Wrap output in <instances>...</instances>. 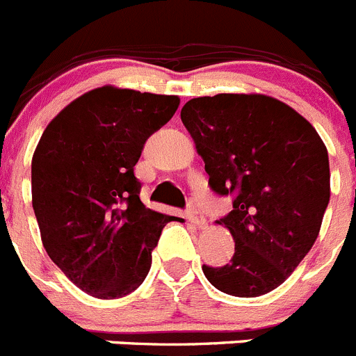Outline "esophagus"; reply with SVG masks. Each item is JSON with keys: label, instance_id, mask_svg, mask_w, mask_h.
<instances>
[{"label": "esophagus", "instance_id": "obj_1", "mask_svg": "<svg viewBox=\"0 0 356 356\" xmlns=\"http://www.w3.org/2000/svg\"><path fill=\"white\" fill-rule=\"evenodd\" d=\"M187 218H188V222L195 224L197 227H204V224H207V218L201 215V211L197 210V208L194 207V204H191L187 210Z\"/></svg>", "mask_w": 356, "mask_h": 356}]
</instances>
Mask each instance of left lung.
Instances as JSON below:
<instances>
[{"label":"left lung","mask_w":356,"mask_h":356,"mask_svg":"<svg viewBox=\"0 0 356 356\" xmlns=\"http://www.w3.org/2000/svg\"><path fill=\"white\" fill-rule=\"evenodd\" d=\"M181 122L204 161L208 185L233 195L218 224L234 254L203 265L218 291L252 298L279 288L307 256L330 201L327 146L295 109L266 95L218 93L192 99Z\"/></svg>","instance_id":"8db88e82"}]
</instances>
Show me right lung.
Here are the masks:
<instances>
[{
  "mask_svg": "<svg viewBox=\"0 0 356 356\" xmlns=\"http://www.w3.org/2000/svg\"><path fill=\"white\" fill-rule=\"evenodd\" d=\"M180 106L175 95L102 86L68 104L42 134L31 197L42 243L79 289L102 300L138 289L171 215L139 200L146 139Z\"/></svg>",
  "mask_w": 356,
  "mask_h": 356,
  "instance_id": "obj_1",
  "label": "right lung"
}]
</instances>
